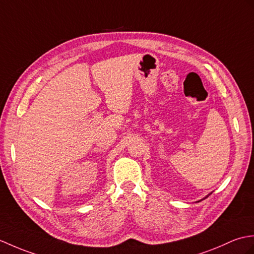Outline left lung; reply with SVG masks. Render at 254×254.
<instances>
[{"mask_svg": "<svg viewBox=\"0 0 254 254\" xmlns=\"http://www.w3.org/2000/svg\"><path fill=\"white\" fill-rule=\"evenodd\" d=\"M208 195H210V194H208ZM205 198H207V196H205ZM205 198H204V199H205Z\"/></svg>", "mask_w": 254, "mask_h": 254, "instance_id": "1", "label": "left lung"}]
</instances>
